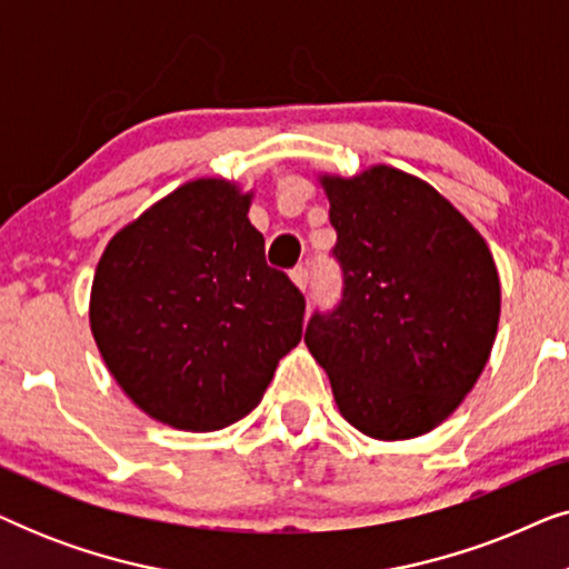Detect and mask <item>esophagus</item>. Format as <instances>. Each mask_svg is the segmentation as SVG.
Segmentation results:
<instances>
[{"label":"esophagus","mask_w":569,"mask_h":569,"mask_svg":"<svg viewBox=\"0 0 569 569\" xmlns=\"http://www.w3.org/2000/svg\"><path fill=\"white\" fill-rule=\"evenodd\" d=\"M290 277H292V284L298 287L300 292L308 290V269L306 267H295Z\"/></svg>","instance_id":"obj_1"}]
</instances>
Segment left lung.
I'll return each instance as SVG.
<instances>
[{
    "instance_id": "1",
    "label": "left lung",
    "mask_w": 569,
    "mask_h": 569,
    "mask_svg": "<svg viewBox=\"0 0 569 569\" xmlns=\"http://www.w3.org/2000/svg\"><path fill=\"white\" fill-rule=\"evenodd\" d=\"M318 183L345 298L310 318L308 352L355 430L419 438L461 407L492 355L502 302L495 256L438 189L399 168L318 173Z\"/></svg>"
}]
</instances>
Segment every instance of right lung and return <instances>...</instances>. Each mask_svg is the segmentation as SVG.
I'll return each instance as SVG.
<instances>
[{
  "mask_svg": "<svg viewBox=\"0 0 569 569\" xmlns=\"http://www.w3.org/2000/svg\"><path fill=\"white\" fill-rule=\"evenodd\" d=\"M253 191L193 178L116 232L90 290V331L137 409L186 432L246 417L298 347L306 300L267 267Z\"/></svg>",
  "mask_w": 569,
  "mask_h": 569,
  "instance_id": "obj_1",
  "label": "right lung"
}]
</instances>
